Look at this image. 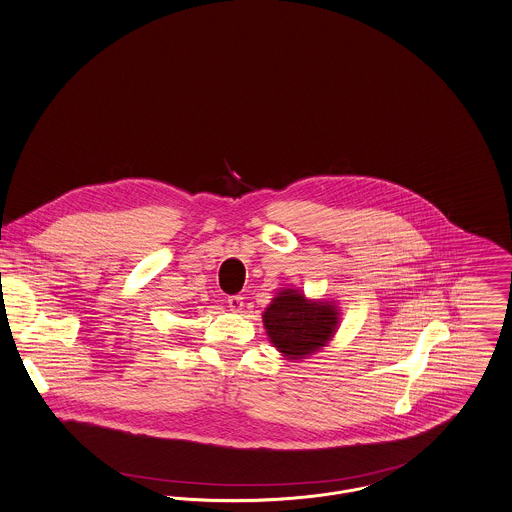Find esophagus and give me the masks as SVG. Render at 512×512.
Returning <instances> with one entry per match:
<instances>
[{
  "instance_id": "esophagus-1",
  "label": "esophagus",
  "mask_w": 512,
  "mask_h": 512,
  "mask_svg": "<svg viewBox=\"0 0 512 512\" xmlns=\"http://www.w3.org/2000/svg\"><path fill=\"white\" fill-rule=\"evenodd\" d=\"M227 303H229L231 311H242V307H244V297H240V295H233V297H229V299H227Z\"/></svg>"
}]
</instances>
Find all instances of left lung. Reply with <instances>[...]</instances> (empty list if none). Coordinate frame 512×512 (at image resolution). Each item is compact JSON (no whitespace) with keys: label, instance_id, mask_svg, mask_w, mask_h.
Wrapping results in <instances>:
<instances>
[{"label":"left lung","instance_id":"1","mask_svg":"<svg viewBox=\"0 0 512 512\" xmlns=\"http://www.w3.org/2000/svg\"><path fill=\"white\" fill-rule=\"evenodd\" d=\"M338 325L336 307L330 303L307 301L295 289H283L264 313L270 340L289 360L305 358L334 334Z\"/></svg>","mask_w":512,"mask_h":512}]
</instances>
